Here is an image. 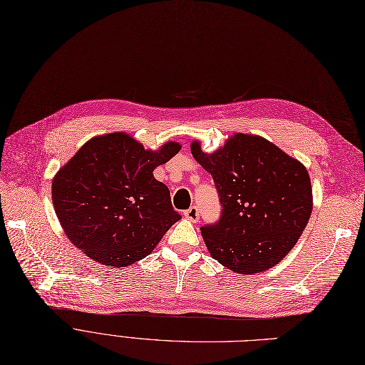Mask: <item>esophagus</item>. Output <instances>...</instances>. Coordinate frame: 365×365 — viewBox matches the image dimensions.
Segmentation results:
<instances>
[{"label": "esophagus", "mask_w": 365, "mask_h": 365, "mask_svg": "<svg viewBox=\"0 0 365 365\" xmlns=\"http://www.w3.org/2000/svg\"><path fill=\"white\" fill-rule=\"evenodd\" d=\"M184 217H185V218H188L190 221L197 222V220H199V207H197V206L188 207L187 211H184Z\"/></svg>", "instance_id": "1"}]
</instances>
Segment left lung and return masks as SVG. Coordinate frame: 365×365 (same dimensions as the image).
Returning a JSON list of instances; mask_svg holds the SVG:
<instances>
[{
    "instance_id": "obj_1",
    "label": "left lung",
    "mask_w": 365,
    "mask_h": 365,
    "mask_svg": "<svg viewBox=\"0 0 365 365\" xmlns=\"http://www.w3.org/2000/svg\"><path fill=\"white\" fill-rule=\"evenodd\" d=\"M222 206L217 222L200 227L207 251L239 274L269 270L292 250L312 214L306 168L270 141L236 133L212 154L192 143Z\"/></svg>"
}]
</instances>
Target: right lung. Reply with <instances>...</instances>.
<instances>
[{"label":"right lung","instance_id":"right-lung-1","mask_svg":"<svg viewBox=\"0 0 365 365\" xmlns=\"http://www.w3.org/2000/svg\"><path fill=\"white\" fill-rule=\"evenodd\" d=\"M181 150L158 151L123 132L95 136L62 166L51 200L68 239L93 262L126 267L145 258L181 215L153 170Z\"/></svg>","mask_w":365,"mask_h":365}]
</instances>
